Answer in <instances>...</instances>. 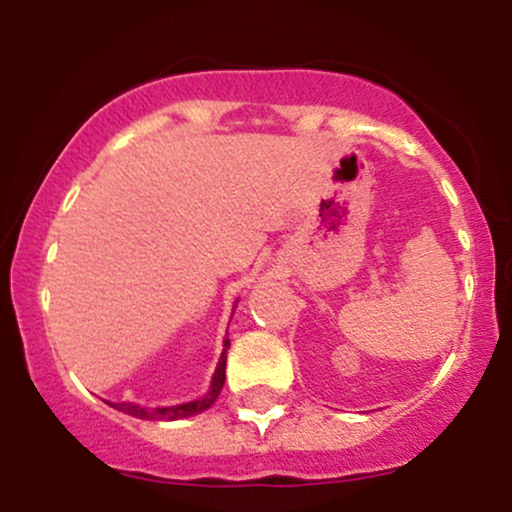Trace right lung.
<instances>
[{
	"label": "right lung",
	"instance_id": "right-lung-1",
	"mask_svg": "<svg viewBox=\"0 0 512 512\" xmlns=\"http://www.w3.org/2000/svg\"><path fill=\"white\" fill-rule=\"evenodd\" d=\"M231 346V342H223V354L219 358V366H216V373L214 378H211V387L209 392L204 397L195 399V402H185V404H175V407H156V409H149V407H139V404H132V402H117L113 407L117 411H122V414H129V416H137V419H144V421H178V419H187V416H195L199 411L209 409L211 404L216 402V397L221 395V387L226 383V349Z\"/></svg>",
	"mask_w": 512,
	"mask_h": 512
}]
</instances>
